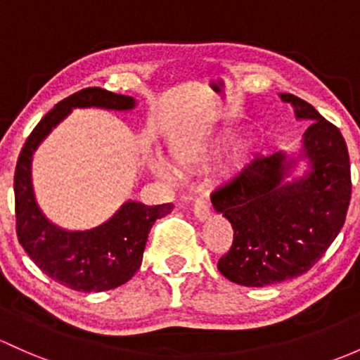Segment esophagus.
Segmentation results:
<instances>
[{
    "label": "esophagus",
    "mask_w": 360,
    "mask_h": 360,
    "mask_svg": "<svg viewBox=\"0 0 360 360\" xmlns=\"http://www.w3.org/2000/svg\"><path fill=\"white\" fill-rule=\"evenodd\" d=\"M193 212H195V217L198 219V221H205V219L209 217L210 207H209V203H207V200L203 198V196H198V198L195 200V207H193Z\"/></svg>",
    "instance_id": "1"
}]
</instances>
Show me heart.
I'll return each mask as SVG.
<instances>
[{"mask_svg": "<svg viewBox=\"0 0 360 360\" xmlns=\"http://www.w3.org/2000/svg\"><path fill=\"white\" fill-rule=\"evenodd\" d=\"M155 170H157L160 176H167V169H165L162 164H155Z\"/></svg>", "mask_w": 360, "mask_h": 360, "instance_id": "obj_1", "label": "heart"}]
</instances>
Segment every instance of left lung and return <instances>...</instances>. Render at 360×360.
Here are the masks:
<instances>
[{
  "label": "left lung",
  "instance_id": "obj_1",
  "mask_svg": "<svg viewBox=\"0 0 360 360\" xmlns=\"http://www.w3.org/2000/svg\"><path fill=\"white\" fill-rule=\"evenodd\" d=\"M297 119L310 120L298 158L309 170L288 181L297 158L255 155L214 188L210 198L233 226V245L217 269L243 286L276 285L305 274L338 236L352 196L350 158L342 132L312 105L283 93Z\"/></svg>",
  "mask_w": 360,
  "mask_h": 360
}]
</instances>
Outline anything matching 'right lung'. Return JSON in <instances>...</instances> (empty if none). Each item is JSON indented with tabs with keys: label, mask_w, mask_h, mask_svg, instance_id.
<instances>
[{
	"label": "right lung",
	"mask_w": 360,
	"mask_h": 360,
	"mask_svg": "<svg viewBox=\"0 0 360 360\" xmlns=\"http://www.w3.org/2000/svg\"><path fill=\"white\" fill-rule=\"evenodd\" d=\"M134 98L101 88H86L55 105L39 120L18 155L15 167V217L18 243L37 267L75 291H107L127 283L139 269L148 233L157 219L172 212V203L143 205L126 202L101 226L65 231L44 217L34 198L30 162L39 143L72 112V108L131 110Z\"/></svg>",
	"instance_id": "1"
}]
</instances>
